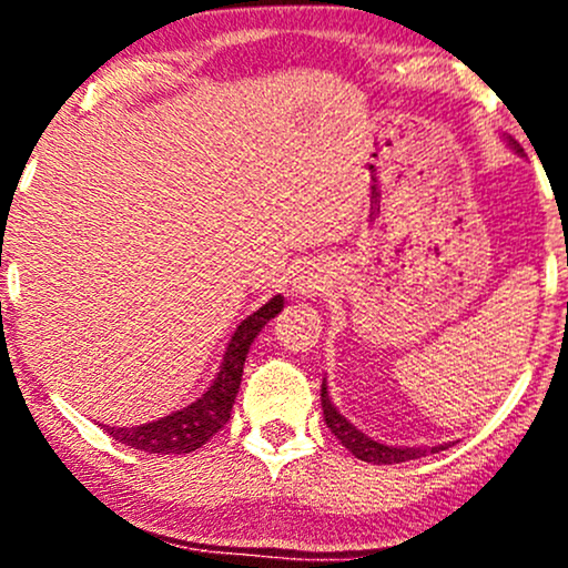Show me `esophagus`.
<instances>
[{
	"label": "esophagus",
	"instance_id": "1",
	"mask_svg": "<svg viewBox=\"0 0 568 568\" xmlns=\"http://www.w3.org/2000/svg\"><path fill=\"white\" fill-rule=\"evenodd\" d=\"M317 288H321V285H317V280H312V277L298 280V285H296L298 296H315Z\"/></svg>",
	"mask_w": 568,
	"mask_h": 568
}]
</instances>
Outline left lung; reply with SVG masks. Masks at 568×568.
Returning <instances> with one entry per match:
<instances>
[{"label": "left lung", "mask_w": 568, "mask_h": 568, "mask_svg": "<svg viewBox=\"0 0 568 568\" xmlns=\"http://www.w3.org/2000/svg\"><path fill=\"white\" fill-rule=\"evenodd\" d=\"M520 152V149H518ZM321 400H323V416H325V425L331 427V433L336 435L338 440L344 443V446L349 448L352 456H357V459L363 462H371V465H395V462H408V459H419V456H425L429 448H397V446H384V443H376L366 438V435L361 433V429H355L349 425L347 419H344L342 414L334 408V403H331L328 393H325V382H323V389H321ZM443 448V446H440ZM438 448H433L429 454H435Z\"/></svg>", "instance_id": "obj_1"}]
</instances>
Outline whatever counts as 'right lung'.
Returning <instances> with one entry per match:
<instances>
[{
    "mask_svg": "<svg viewBox=\"0 0 568 568\" xmlns=\"http://www.w3.org/2000/svg\"><path fill=\"white\" fill-rule=\"evenodd\" d=\"M280 310H283V296H275L270 304H264L262 310L253 312L251 317H245V321L237 325L230 347H226L224 363H221L216 382H213V387H207V393L202 395L197 403L175 410V414L165 416V419L149 422V425H141V427H103V429L112 435V440L125 443V446L139 448V452H146V454L197 452L200 446H205L207 438H213V435L230 422L232 403L234 397H237L240 379H243L245 355L247 349H251V342Z\"/></svg>",
    "mask_w": 568,
    "mask_h": 568,
    "instance_id": "obj_1",
    "label": "right lung"
}]
</instances>
